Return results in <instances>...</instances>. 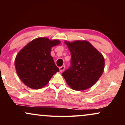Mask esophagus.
I'll use <instances>...</instances> for the list:
<instances>
[{"label": "esophagus", "mask_w": 125, "mask_h": 125, "mask_svg": "<svg viewBox=\"0 0 125 125\" xmlns=\"http://www.w3.org/2000/svg\"><path fill=\"white\" fill-rule=\"evenodd\" d=\"M59 69H60V71L61 72H62L64 71L65 69V66H60V67L59 68Z\"/></svg>", "instance_id": "esophagus-1"}]
</instances>
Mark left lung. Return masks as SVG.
Masks as SVG:
<instances>
[{"instance_id":"8db88e82","label":"left lung","mask_w":125,"mask_h":125,"mask_svg":"<svg viewBox=\"0 0 125 125\" xmlns=\"http://www.w3.org/2000/svg\"><path fill=\"white\" fill-rule=\"evenodd\" d=\"M71 54V65L62 73L73 90H84L95 84L104 72L105 60L102 54L89 42H65Z\"/></svg>"}]
</instances>
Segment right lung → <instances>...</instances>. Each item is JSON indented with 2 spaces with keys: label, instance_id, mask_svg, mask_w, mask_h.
<instances>
[{
  "label": "right lung",
  "instance_id": "add662e5",
  "mask_svg": "<svg viewBox=\"0 0 125 125\" xmlns=\"http://www.w3.org/2000/svg\"><path fill=\"white\" fill-rule=\"evenodd\" d=\"M58 40L39 37L31 41L16 56L15 66L21 81L27 86L39 89L45 86L59 69L51 55V48Z\"/></svg>",
  "mask_w": 125,
  "mask_h": 125
}]
</instances>
